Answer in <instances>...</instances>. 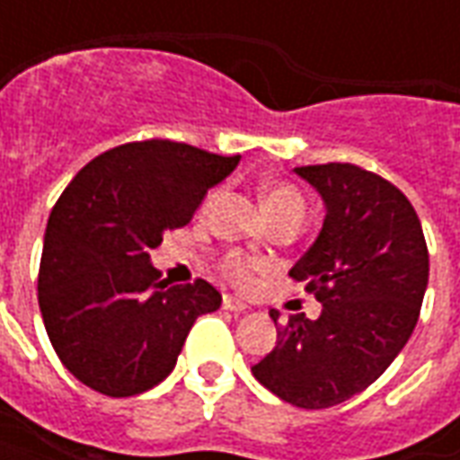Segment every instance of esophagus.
Here are the masks:
<instances>
[{"label":"esophagus","instance_id":"1","mask_svg":"<svg viewBox=\"0 0 460 460\" xmlns=\"http://www.w3.org/2000/svg\"><path fill=\"white\" fill-rule=\"evenodd\" d=\"M221 308L231 310V313H243V310H246V303L239 298H234V296H224V300H221Z\"/></svg>","mask_w":460,"mask_h":460}]
</instances>
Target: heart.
Instances as JSON below:
<instances>
[{"label": "heart", "mask_w": 460, "mask_h": 460, "mask_svg": "<svg viewBox=\"0 0 460 460\" xmlns=\"http://www.w3.org/2000/svg\"><path fill=\"white\" fill-rule=\"evenodd\" d=\"M219 199V191H209L207 199L201 204V211H209ZM261 201L263 209L269 214V219H279V217H303L305 214V199L293 184H269L261 191ZM221 273L224 279H229L236 286H249L253 280V263L246 261L241 253H229L221 259Z\"/></svg>", "instance_id": "obj_1"}]
</instances>
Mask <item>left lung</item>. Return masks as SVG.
Wrapping results in <instances>:
<instances>
[{
	"instance_id": "obj_1",
	"label": "left lung",
	"mask_w": 460,
	"mask_h": 460,
	"mask_svg": "<svg viewBox=\"0 0 460 460\" xmlns=\"http://www.w3.org/2000/svg\"><path fill=\"white\" fill-rule=\"evenodd\" d=\"M325 199L323 231L290 279L323 303L290 315L253 376L300 409H328L382 376L411 338L429 283L421 221L404 191L349 162L296 167ZM270 318L279 323V313Z\"/></svg>"
}]
</instances>
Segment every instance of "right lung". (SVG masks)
I'll return each mask as SVG.
<instances>
[{
    "label": "right lung",
    "instance_id": "1",
    "mask_svg": "<svg viewBox=\"0 0 460 460\" xmlns=\"http://www.w3.org/2000/svg\"><path fill=\"white\" fill-rule=\"evenodd\" d=\"M187 142H125L68 181L46 224L39 308L56 355L105 396H132L170 375L194 320L221 305L204 279L167 286L150 251L181 229L239 164Z\"/></svg>",
    "mask_w": 460,
    "mask_h": 460
}]
</instances>
